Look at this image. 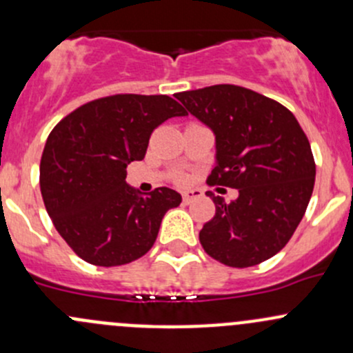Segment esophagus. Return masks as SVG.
<instances>
[{
    "label": "esophagus",
    "mask_w": 353,
    "mask_h": 353,
    "mask_svg": "<svg viewBox=\"0 0 353 353\" xmlns=\"http://www.w3.org/2000/svg\"><path fill=\"white\" fill-rule=\"evenodd\" d=\"M201 198V191L198 190H193V191H184L183 193V201L186 203V205H190L191 201H194V199Z\"/></svg>",
    "instance_id": "obj_1"
}]
</instances>
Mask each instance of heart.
Here are the masks:
<instances>
[{"mask_svg":"<svg viewBox=\"0 0 353 353\" xmlns=\"http://www.w3.org/2000/svg\"><path fill=\"white\" fill-rule=\"evenodd\" d=\"M176 181H177V183H186L188 177L184 176V174H181V176H177V177H176Z\"/></svg>","mask_w":353,"mask_h":353,"instance_id":"1","label":"heart"}]
</instances>
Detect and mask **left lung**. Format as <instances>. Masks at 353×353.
Returning <instances> with one entry per match:
<instances>
[{
  "label": "left lung",
  "mask_w": 353,
  "mask_h": 353,
  "mask_svg": "<svg viewBox=\"0 0 353 353\" xmlns=\"http://www.w3.org/2000/svg\"><path fill=\"white\" fill-rule=\"evenodd\" d=\"M216 138L206 183L239 191L227 203L208 191L215 215L199 230L206 254L232 268L259 265L294 236L314 190L311 145L285 105L239 85L176 94Z\"/></svg>",
  "instance_id": "obj_1"
}]
</instances>
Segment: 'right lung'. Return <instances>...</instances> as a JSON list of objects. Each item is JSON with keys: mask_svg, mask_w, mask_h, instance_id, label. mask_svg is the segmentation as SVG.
I'll return each mask as SVG.
<instances>
[{"mask_svg": "<svg viewBox=\"0 0 353 353\" xmlns=\"http://www.w3.org/2000/svg\"><path fill=\"white\" fill-rule=\"evenodd\" d=\"M186 114L169 95L116 94L80 105L52 128L41 159L42 199L83 261L121 266L150 251L181 194L157 188L138 196L124 181L126 167L143 160L155 128Z\"/></svg>", "mask_w": 353, "mask_h": 353, "instance_id": "obj_1", "label": "right lung"}]
</instances>
